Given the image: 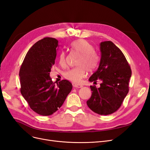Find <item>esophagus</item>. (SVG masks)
Returning <instances> with one entry per match:
<instances>
[{
	"instance_id": "obj_1",
	"label": "esophagus",
	"mask_w": 150,
	"mask_h": 150,
	"mask_svg": "<svg viewBox=\"0 0 150 150\" xmlns=\"http://www.w3.org/2000/svg\"><path fill=\"white\" fill-rule=\"evenodd\" d=\"M74 85V86L75 88H81V87H83V85H80V84H74L73 85Z\"/></svg>"
}]
</instances>
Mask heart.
Returning a JSON list of instances; mask_svg holds the SVG:
<instances>
[{
	"mask_svg": "<svg viewBox=\"0 0 150 150\" xmlns=\"http://www.w3.org/2000/svg\"><path fill=\"white\" fill-rule=\"evenodd\" d=\"M74 50L79 53L80 56L77 62L79 66L66 71L64 73L65 78L74 83H79L85 76L87 70L92 71L96 69L99 62V57L94 51V48L90 43L85 40H78L71 43ZM60 65L66 64V58L64 52H62L59 59Z\"/></svg>",
	"mask_w": 150,
	"mask_h": 150,
	"instance_id": "b5f03b06",
	"label": "heart"
}]
</instances>
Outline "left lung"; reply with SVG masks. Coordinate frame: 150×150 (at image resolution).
Returning <instances> with one entry per match:
<instances>
[{"instance_id":"left-lung-1","label":"left lung","mask_w":150,"mask_h":150,"mask_svg":"<svg viewBox=\"0 0 150 150\" xmlns=\"http://www.w3.org/2000/svg\"><path fill=\"white\" fill-rule=\"evenodd\" d=\"M100 50L98 68L89 81L96 83L100 80L101 83L99 88L90 86L92 92L86 104L95 113L107 115L121 107L128 94L132 70L122 52L112 42H101Z\"/></svg>"}]
</instances>
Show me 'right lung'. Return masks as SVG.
Instances as JSON below:
<instances>
[{
    "mask_svg": "<svg viewBox=\"0 0 150 150\" xmlns=\"http://www.w3.org/2000/svg\"><path fill=\"white\" fill-rule=\"evenodd\" d=\"M58 47L59 41L54 38L38 40L27 53L19 71L21 94L30 108L43 116L59 110L72 89L69 80H63L55 85L50 76Z\"/></svg>",
    "mask_w": 150,
    "mask_h": 150,
    "instance_id": "1",
    "label": "right lung"
}]
</instances>
